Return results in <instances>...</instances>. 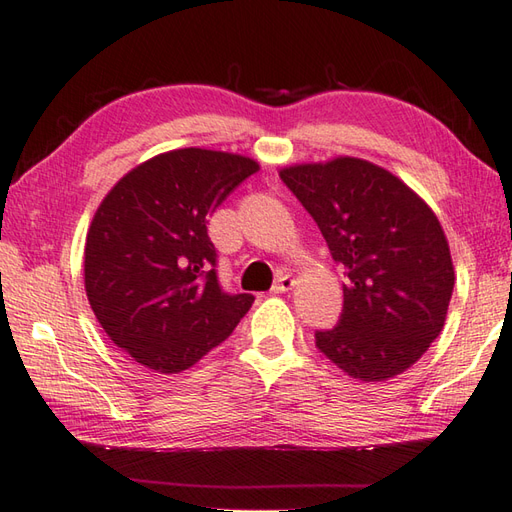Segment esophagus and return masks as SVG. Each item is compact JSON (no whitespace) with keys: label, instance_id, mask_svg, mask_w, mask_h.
<instances>
[{"label":"esophagus","instance_id":"esophagus-1","mask_svg":"<svg viewBox=\"0 0 512 512\" xmlns=\"http://www.w3.org/2000/svg\"><path fill=\"white\" fill-rule=\"evenodd\" d=\"M292 286H295V279H292L290 275H279L275 286H273V292H288V290H292Z\"/></svg>","mask_w":512,"mask_h":512}]
</instances>
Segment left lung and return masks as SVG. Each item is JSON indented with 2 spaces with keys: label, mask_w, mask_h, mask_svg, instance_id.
<instances>
[{
  "label": "left lung",
  "mask_w": 512,
  "mask_h": 512,
  "mask_svg": "<svg viewBox=\"0 0 512 512\" xmlns=\"http://www.w3.org/2000/svg\"><path fill=\"white\" fill-rule=\"evenodd\" d=\"M345 268L343 312L317 330L319 352L347 376L376 383L411 367L438 339L453 264L438 217L389 171L361 158L281 169Z\"/></svg>",
  "instance_id": "1"
}]
</instances>
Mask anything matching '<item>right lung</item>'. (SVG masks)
Masks as SVG:
<instances>
[{
    "instance_id": "1",
    "label": "right lung",
    "mask_w": 512,
    "mask_h": 512,
    "mask_svg": "<svg viewBox=\"0 0 512 512\" xmlns=\"http://www.w3.org/2000/svg\"><path fill=\"white\" fill-rule=\"evenodd\" d=\"M257 169L224 151L176 149L129 171L101 202L85 242V292L136 363L189 369L253 306V295L222 290L206 224Z\"/></svg>"
}]
</instances>
